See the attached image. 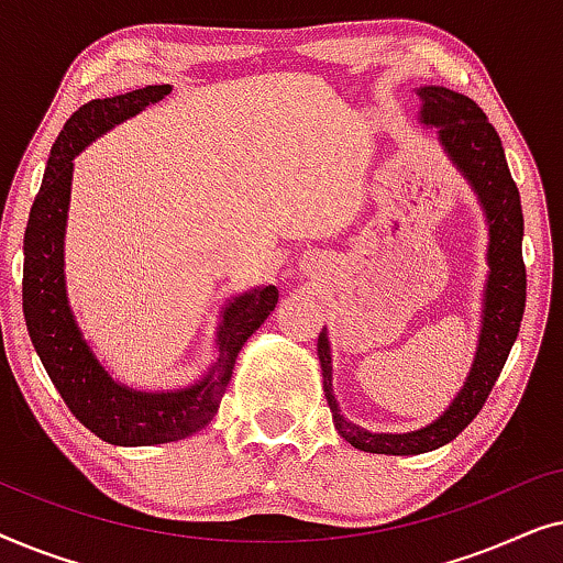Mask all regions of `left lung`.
<instances>
[{
	"label": "left lung",
	"mask_w": 563,
	"mask_h": 563,
	"mask_svg": "<svg viewBox=\"0 0 563 563\" xmlns=\"http://www.w3.org/2000/svg\"><path fill=\"white\" fill-rule=\"evenodd\" d=\"M420 122L438 128V141L449 153L453 166L466 176L487 214L489 276L484 284V310L476 356L464 387L441 418L412 433H368L341 415L333 395V364H330L328 330L318 335V356L322 366V389L333 422L353 449L389 456H415L441 449L472 422L487 402L499 372L518 338L526 312V264H522V207L515 187L497 130L492 128L482 107L459 91L445 87H422Z\"/></svg>",
	"instance_id": "8db88e82"
}]
</instances>
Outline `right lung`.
I'll list each match as a JSON object with an SVG mask.
<instances>
[{
  "label": "right lung",
  "mask_w": 563,
  "mask_h": 563,
  "mask_svg": "<svg viewBox=\"0 0 563 563\" xmlns=\"http://www.w3.org/2000/svg\"><path fill=\"white\" fill-rule=\"evenodd\" d=\"M172 87L156 84L128 95L91 99L66 120L51 148L48 166L30 210L25 230V266H22V312L27 333L51 382L64 397L74 418L97 438L114 445H156L181 441L218 412L238 353L264 325L279 302V289L258 287L235 297L222 312L218 330V361L205 379L187 389L137 391L114 382L99 364L68 305L64 276V235L71 199L74 156L104 135L107 130L133 118L164 99Z\"/></svg>",
  "instance_id": "add662e5"
}]
</instances>
